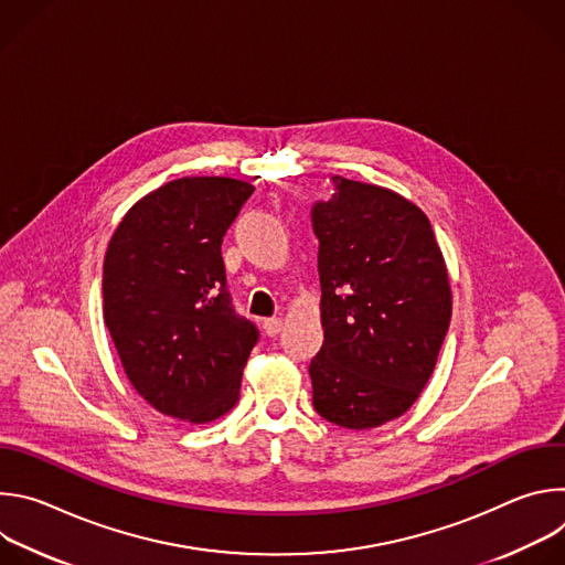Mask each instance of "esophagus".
Masks as SVG:
<instances>
[{
    "instance_id": "34e87169",
    "label": "esophagus",
    "mask_w": 565,
    "mask_h": 565,
    "mask_svg": "<svg viewBox=\"0 0 565 565\" xmlns=\"http://www.w3.org/2000/svg\"><path fill=\"white\" fill-rule=\"evenodd\" d=\"M281 329H284V319H279V317L264 319V331H266V335H268V338L279 335V333H281Z\"/></svg>"
}]
</instances>
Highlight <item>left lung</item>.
I'll list each match as a JSON object with an SVG mask.
<instances>
[{
    "instance_id": "1",
    "label": "left lung",
    "mask_w": 565,
    "mask_h": 565,
    "mask_svg": "<svg viewBox=\"0 0 565 565\" xmlns=\"http://www.w3.org/2000/svg\"><path fill=\"white\" fill-rule=\"evenodd\" d=\"M312 207L324 344L310 362L315 412L347 429L407 414L451 319V286L427 214L402 194L333 177Z\"/></svg>"
}]
</instances>
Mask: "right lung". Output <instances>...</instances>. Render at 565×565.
I'll return each instance as SVG.
<instances>
[{"mask_svg": "<svg viewBox=\"0 0 565 565\" xmlns=\"http://www.w3.org/2000/svg\"><path fill=\"white\" fill-rule=\"evenodd\" d=\"M255 188L185 177L136 201L114 230L103 315L131 386L177 420L205 425L238 399L257 329L230 306L221 241Z\"/></svg>", "mask_w": 565, "mask_h": 565, "instance_id": "obj_1", "label": "right lung"}]
</instances>
